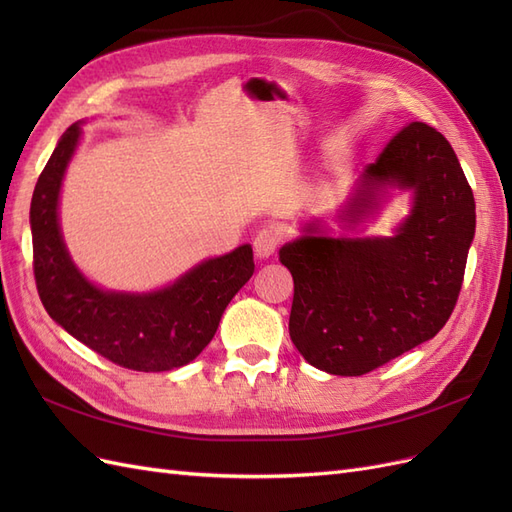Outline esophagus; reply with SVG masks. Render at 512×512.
<instances>
[{"mask_svg": "<svg viewBox=\"0 0 512 512\" xmlns=\"http://www.w3.org/2000/svg\"><path fill=\"white\" fill-rule=\"evenodd\" d=\"M280 241H282V235H280V230H277V228H271V226L260 228L256 232V237H254V252H256V256L258 258H269L277 250V245H280Z\"/></svg>", "mask_w": 512, "mask_h": 512, "instance_id": "1", "label": "esophagus"}]
</instances>
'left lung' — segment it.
I'll return each instance as SVG.
<instances>
[{
  "label": "left lung",
  "instance_id": "1",
  "mask_svg": "<svg viewBox=\"0 0 512 512\" xmlns=\"http://www.w3.org/2000/svg\"><path fill=\"white\" fill-rule=\"evenodd\" d=\"M414 192L397 235H307L280 250L294 280L288 331L307 363L363 376L436 335L451 318L474 239V194L451 143L423 121L401 128L365 168L346 218L376 207L382 185Z\"/></svg>",
  "mask_w": 512,
  "mask_h": 512
}]
</instances>
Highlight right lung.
Masks as SVG:
<instances>
[{
	"mask_svg": "<svg viewBox=\"0 0 512 512\" xmlns=\"http://www.w3.org/2000/svg\"><path fill=\"white\" fill-rule=\"evenodd\" d=\"M79 134L74 123L59 138L32 196L29 222L40 301L72 337L119 367L170 371L188 365L211 342L226 305L252 277V247L205 260L173 286L151 294L104 292L89 284L72 265L57 222L61 179Z\"/></svg>",
	"mask_w": 512,
	"mask_h": 512,
	"instance_id": "1",
	"label": "right lung"
}]
</instances>
